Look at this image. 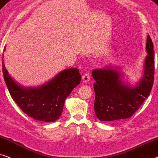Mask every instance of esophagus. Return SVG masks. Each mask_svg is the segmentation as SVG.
I'll return each mask as SVG.
<instances>
[{
	"mask_svg": "<svg viewBox=\"0 0 158 158\" xmlns=\"http://www.w3.org/2000/svg\"><path fill=\"white\" fill-rule=\"evenodd\" d=\"M90 77L89 73H85L82 76V82L83 83H87L89 81Z\"/></svg>",
	"mask_w": 158,
	"mask_h": 158,
	"instance_id": "34e87169",
	"label": "esophagus"
}]
</instances>
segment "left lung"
<instances>
[{"mask_svg":"<svg viewBox=\"0 0 158 158\" xmlns=\"http://www.w3.org/2000/svg\"><path fill=\"white\" fill-rule=\"evenodd\" d=\"M144 71L142 79L135 87L125 85L122 74L112 66L92 71L94 83V112L102 121H113L129 118L148 98L154 82L155 55L153 43L148 35Z\"/></svg>","mask_w":158,"mask_h":158,"instance_id":"8db88e82","label":"left lung"}]
</instances>
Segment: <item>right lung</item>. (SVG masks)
<instances>
[{
	"label": "right lung",
	"instance_id": "obj_1",
	"mask_svg": "<svg viewBox=\"0 0 158 158\" xmlns=\"http://www.w3.org/2000/svg\"><path fill=\"white\" fill-rule=\"evenodd\" d=\"M2 66L4 80L12 99L24 113L40 121L52 122L59 118L66 98L81 79L79 70L71 68L62 71L40 87L25 88L10 77L3 60Z\"/></svg>",
	"mask_w": 158,
	"mask_h": 158
}]
</instances>
